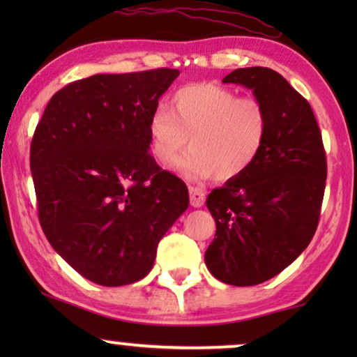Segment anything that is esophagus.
Listing matches in <instances>:
<instances>
[{
	"label": "esophagus",
	"instance_id": "1",
	"mask_svg": "<svg viewBox=\"0 0 357 357\" xmlns=\"http://www.w3.org/2000/svg\"><path fill=\"white\" fill-rule=\"evenodd\" d=\"M188 190H190V204H192L193 208L203 206L204 198H206V193H204L203 190L198 187H190Z\"/></svg>",
	"mask_w": 357,
	"mask_h": 357
}]
</instances>
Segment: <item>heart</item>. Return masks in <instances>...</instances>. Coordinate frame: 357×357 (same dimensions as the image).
<instances>
[{
    "instance_id": "heart-1",
    "label": "heart",
    "mask_w": 357,
    "mask_h": 357,
    "mask_svg": "<svg viewBox=\"0 0 357 357\" xmlns=\"http://www.w3.org/2000/svg\"><path fill=\"white\" fill-rule=\"evenodd\" d=\"M170 112L158 107L148 120L149 148L159 164L172 162L188 143L175 169L188 178L219 182L241 177L265 146L270 116L255 97L214 82H195L170 96Z\"/></svg>"
}]
</instances>
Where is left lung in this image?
I'll use <instances>...</instances> for the list:
<instances>
[{"label":"left lung","mask_w":357,"mask_h":357,"mask_svg":"<svg viewBox=\"0 0 357 357\" xmlns=\"http://www.w3.org/2000/svg\"><path fill=\"white\" fill-rule=\"evenodd\" d=\"M222 82L252 89L266 107L270 130L252 167L208 195L216 236L204 261L226 284L255 286L280 275L314 237L326 155L310 104L280 73L238 68Z\"/></svg>","instance_id":"left-lung-1"}]
</instances>
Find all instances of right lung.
I'll return each instance as SVG.
<instances>
[{"label":"right lung","instance_id":"obj_1","mask_svg":"<svg viewBox=\"0 0 357 357\" xmlns=\"http://www.w3.org/2000/svg\"><path fill=\"white\" fill-rule=\"evenodd\" d=\"M178 70L94 75L48 102L31 143L38 221L58 255L96 284L148 275L188 190L149 154L148 120Z\"/></svg>","mask_w":357,"mask_h":357}]
</instances>
